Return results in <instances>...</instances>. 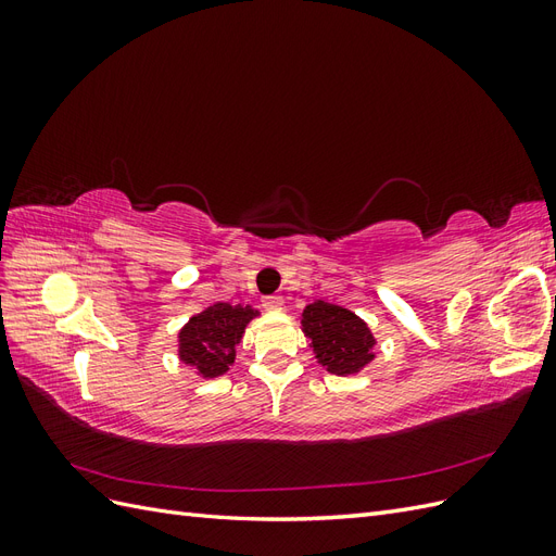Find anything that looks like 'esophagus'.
<instances>
[{
    "instance_id": "1",
    "label": "esophagus",
    "mask_w": 556,
    "mask_h": 556,
    "mask_svg": "<svg viewBox=\"0 0 556 556\" xmlns=\"http://www.w3.org/2000/svg\"><path fill=\"white\" fill-rule=\"evenodd\" d=\"M262 306L266 311H280L282 308V296H264L262 299Z\"/></svg>"
}]
</instances>
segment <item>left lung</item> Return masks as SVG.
Wrapping results in <instances>:
<instances>
[{
	"mask_svg": "<svg viewBox=\"0 0 556 556\" xmlns=\"http://www.w3.org/2000/svg\"><path fill=\"white\" fill-rule=\"evenodd\" d=\"M301 329L311 339L315 359L329 374L352 376L374 362L376 339L362 317L343 306L315 301L301 313Z\"/></svg>",
	"mask_w": 556,
	"mask_h": 556,
	"instance_id": "1",
	"label": "left lung"
}]
</instances>
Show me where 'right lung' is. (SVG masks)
Returning a JSON list of instances; mask_svg holds the SVG:
<instances>
[{
	"label": "right lung",
	"mask_w": 556,
	"mask_h": 556,
	"mask_svg": "<svg viewBox=\"0 0 556 556\" xmlns=\"http://www.w3.org/2000/svg\"><path fill=\"white\" fill-rule=\"evenodd\" d=\"M260 313L252 306L217 304L190 317L178 331V357L192 366L201 378H217L229 371L237 359V345L252 317Z\"/></svg>",
	"instance_id": "obj_1"
}]
</instances>
